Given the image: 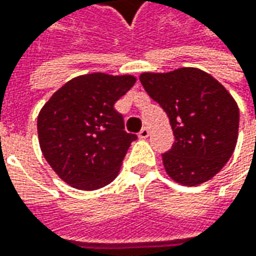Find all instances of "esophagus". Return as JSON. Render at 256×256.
I'll return each instance as SVG.
<instances>
[{"mask_svg": "<svg viewBox=\"0 0 256 256\" xmlns=\"http://www.w3.org/2000/svg\"><path fill=\"white\" fill-rule=\"evenodd\" d=\"M148 135H150V128H148V126H144L142 130L140 131V134H138V136L142 138V140L148 138Z\"/></svg>", "mask_w": 256, "mask_h": 256, "instance_id": "esophagus-1", "label": "esophagus"}]
</instances>
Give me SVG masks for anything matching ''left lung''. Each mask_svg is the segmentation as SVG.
Here are the masks:
<instances>
[{
  "label": "left lung",
  "instance_id": "1",
  "mask_svg": "<svg viewBox=\"0 0 256 256\" xmlns=\"http://www.w3.org/2000/svg\"><path fill=\"white\" fill-rule=\"evenodd\" d=\"M140 81L170 118L175 142L162 154L166 174L195 186L215 176L234 154L240 110L212 75L198 68L144 72Z\"/></svg>",
  "mask_w": 256,
  "mask_h": 256
}]
</instances>
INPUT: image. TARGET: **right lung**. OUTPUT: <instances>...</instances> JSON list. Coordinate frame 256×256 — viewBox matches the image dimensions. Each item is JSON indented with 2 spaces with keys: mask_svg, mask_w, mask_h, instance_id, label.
I'll return each instance as SVG.
<instances>
[{
  "mask_svg": "<svg viewBox=\"0 0 256 256\" xmlns=\"http://www.w3.org/2000/svg\"><path fill=\"white\" fill-rule=\"evenodd\" d=\"M136 78L104 72L64 84L38 114V140L46 162L68 185L82 191L112 182L136 135L124 130L114 108Z\"/></svg>",
  "mask_w": 256,
  "mask_h": 256,
  "instance_id": "add662e5",
  "label": "right lung"
}]
</instances>
